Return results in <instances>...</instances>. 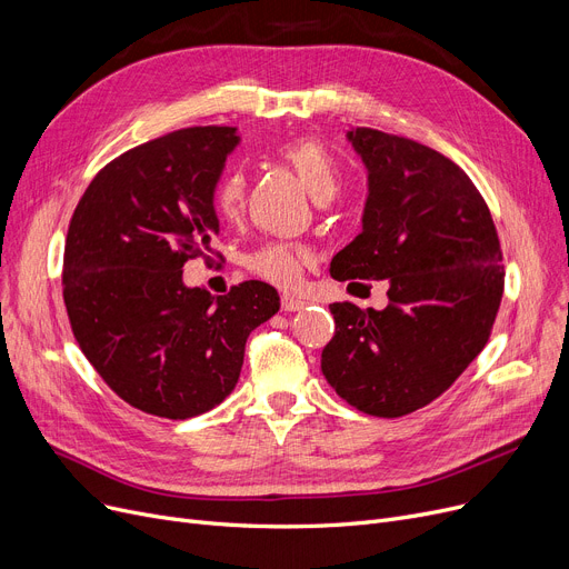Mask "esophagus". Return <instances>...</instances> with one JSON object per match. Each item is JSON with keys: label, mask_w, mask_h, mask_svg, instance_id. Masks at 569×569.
I'll return each instance as SVG.
<instances>
[{"label": "esophagus", "mask_w": 569, "mask_h": 569, "mask_svg": "<svg viewBox=\"0 0 569 569\" xmlns=\"http://www.w3.org/2000/svg\"><path fill=\"white\" fill-rule=\"evenodd\" d=\"M308 306V299L306 296H296V293H284L282 296V310L284 312H299Z\"/></svg>", "instance_id": "esophagus-1"}]
</instances>
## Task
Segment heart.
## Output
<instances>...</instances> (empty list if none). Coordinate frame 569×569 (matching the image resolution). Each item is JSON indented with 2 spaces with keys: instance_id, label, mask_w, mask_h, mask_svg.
<instances>
[{
  "instance_id": "obj_1",
  "label": "heart",
  "mask_w": 569,
  "mask_h": 569,
  "mask_svg": "<svg viewBox=\"0 0 569 569\" xmlns=\"http://www.w3.org/2000/svg\"><path fill=\"white\" fill-rule=\"evenodd\" d=\"M278 157L287 167L296 171L301 182L308 187L315 201H331L340 192V169L333 154L312 139L287 141L278 148ZM246 173L233 169L220 178L212 192V206L224 220H238L242 206H246ZM310 261V252L303 246L291 242H268L250 257V268L263 280L293 287L301 280L303 266Z\"/></svg>"
}]
</instances>
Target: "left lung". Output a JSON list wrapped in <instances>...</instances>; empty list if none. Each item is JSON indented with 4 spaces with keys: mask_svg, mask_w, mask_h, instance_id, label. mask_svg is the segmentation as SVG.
<instances>
[{
    "mask_svg": "<svg viewBox=\"0 0 569 569\" xmlns=\"http://www.w3.org/2000/svg\"><path fill=\"white\" fill-rule=\"evenodd\" d=\"M347 139L368 169V199L331 278L387 280L389 306L333 303L321 372L351 408L393 419L445 393L489 342L502 252L489 206L451 159L368 127Z\"/></svg>",
    "mask_w": 569,
    "mask_h": 569,
    "instance_id": "left-lung-1",
    "label": "left lung"
}]
</instances>
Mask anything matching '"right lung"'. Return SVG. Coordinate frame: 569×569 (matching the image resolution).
Wrapping results in <instances>:
<instances>
[{
	"label": "right lung",
	"instance_id": "1",
	"mask_svg": "<svg viewBox=\"0 0 569 569\" xmlns=\"http://www.w3.org/2000/svg\"><path fill=\"white\" fill-rule=\"evenodd\" d=\"M236 127H189L106 164L78 201L64 246V306L88 361L131 408L189 419L236 387L248 336L280 310L259 280L212 299L182 282L220 233L212 192Z\"/></svg>",
	"mask_w": 569,
	"mask_h": 569
}]
</instances>
